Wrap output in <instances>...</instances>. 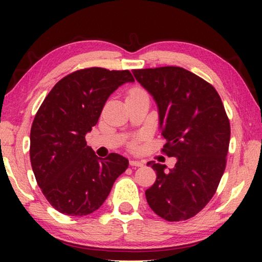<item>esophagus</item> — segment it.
<instances>
[{"label": "esophagus", "mask_w": 262, "mask_h": 262, "mask_svg": "<svg viewBox=\"0 0 262 262\" xmlns=\"http://www.w3.org/2000/svg\"><path fill=\"white\" fill-rule=\"evenodd\" d=\"M129 164L132 166H143V163L140 162V161H136V159H130L129 161Z\"/></svg>", "instance_id": "1"}]
</instances>
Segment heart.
<instances>
[{
    "label": "heart",
    "mask_w": 262,
    "mask_h": 262,
    "mask_svg": "<svg viewBox=\"0 0 262 262\" xmlns=\"http://www.w3.org/2000/svg\"><path fill=\"white\" fill-rule=\"evenodd\" d=\"M140 91H141V90H133L132 92H140Z\"/></svg>",
    "instance_id": "b5f03b06"
}]
</instances>
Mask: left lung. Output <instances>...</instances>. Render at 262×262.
Masks as SVG:
<instances>
[{"mask_svg":"<svg viewBox=\"0 0 262 262\" xmlns=\"http://www.w3.org/2000/svg\"><path fill=\"white\" fill-rule=\"evenodd\" d=\"M134 77L155 100L163 151L174 167L149 162L156 181L145 190L148 205L170 222L188 220L210 201L224 173L230 122L221 97L205 79L180 67L136 69Z\"/></svg>","mask_w":262,"mask_h":262,"instance_id":"left-lung-1","label":"left lung"}]
</instances>
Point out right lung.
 I'll list each match as a JSON object with an SVG mask.
<instances>
[{
  "instance_id": "1",
  "label": "right lung",
  "mask_w": 262,
  "mask_h": 262,
  "mask_svg": "<svg viewBox=\"0 0 262 262\" xmlns=\"http://www.w3.org/2000/svg\"><path fill=\"white\" fill-rule=\"evenodd\" d=\"M133 82L128 70L82 69L57 82L42 101L31 128L30 158L39 187L57 211L68 216L96 211L127 170V158L115 152L98 157L85 135L108 97Z\"/></svg>"
}]
</instances>
